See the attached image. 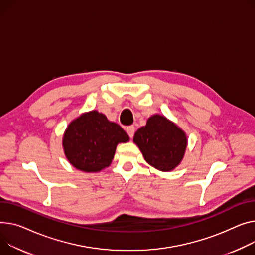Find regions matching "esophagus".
I'll return each instance as SVG.
<instances>
[{"instance_id":"obj_1","label":"esophagus","mask_w":255,"mask_h":255,"mask_svg":"<svg viewBox=\"0 0 255 255\" xmlns=\"http://www.w3.org/2000/svg\"><path fill=\"white\" fill-rule=\"evenodd\" d=\"M126 131H127V133H128V135H129V137L132 138L133 135H134V132H135V127H134V126H128V127L126 128Z\"/></svg>"}]
</instances>
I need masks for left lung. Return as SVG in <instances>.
Listing matches in <instances>:
<instances>
[{"instance_id": "left-lung-1", "label": "left lung", "mask_w": 255, "mask_h": 255, "mask_svg": "<svg viewBox=\"0 0 255 255\" xmlns=\"http://www.w3.org/2000/svg\"><path fill=\"white\" fill-rule=\"evenodd\" d=\"M133 141L144 160L161 171H171L183 158L186 143L184 132L160 115L150 117L146 125L134 134Z\"/></svg>"}]
</instances>
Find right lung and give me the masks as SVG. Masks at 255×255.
Returning a JSON list of instances; mask_svg holds the SVG:
<instances>
[{"label":"right lung","mask_w":255,"mask_h":255,"mask_svg":"<svg viewBox=\"0 0 255 255\" xmlns=\"http://www.w3.org/2000/svg\"><path fill=\"white\" fill-rule=\"evenodd\" d=\"M128 134L96 111L83 114L66 128L63 148L70 163L84 172L100 171L112 163L117 144Z\"/></svg>","instance_id":"1"}]
</instances>
